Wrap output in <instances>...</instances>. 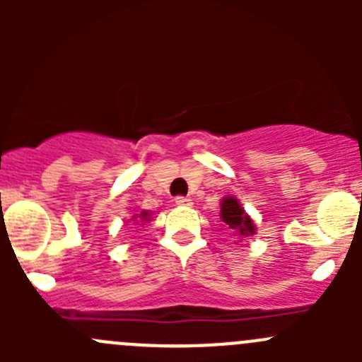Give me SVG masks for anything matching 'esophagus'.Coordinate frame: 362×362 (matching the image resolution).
<instances>
[{
	"label": "esophagus",
	"instance_id": "1",
	"mask_svg": "<svg viewBox=\"0 0 362 362\" xmlns=\"http://www.w3.org/2000/svg\"><path fill=\"white\" fill-rule=\"evenodd\" d=\"M175 203H177L178 206H191L192 199L185 198V196H177V198H175Z\"/></svg>",
	"mask_w": 362,
	"mask_h": 362
}]
</instances>
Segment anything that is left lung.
Instances as JSON below:
<instances>
[{"label":"left lung","mask_w":362,"mask_h":362,"mask_svg":"<svg viewBox=\"0 0 362 362\" xmlns=\"http://www.w3.org/2000/svg\"><path fill=\"white\" fill-rule=\"evenodd\" d=\"M221 215H222V221H224L231 229H236L240 235L247 236V235H254L255 233L252 218L245 214V211H243V208L240 206L238 199L233 198V196L222 199Z\"/></svg>","instance_id":"obj_1"}]
</instances>
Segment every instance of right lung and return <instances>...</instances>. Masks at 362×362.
I'll return each mask as SVG.
<instances>
[{
    "mask_svg": "<svg viewBox=\"0 0 362 362\" xmlns=\"http://www.w3.org/2000/svg\"><path fill=\"white\" fill-rule=\"evenodd\" d=\"M148 211H141V214H140V218H144V221H148ZM134 218H136V217H134Z\"/></svg>",
    "mask_w": 362,
    "mask_h": 362,
    "instance_id": "obj_1",
    "label": "right lung"
}]
</instances>
